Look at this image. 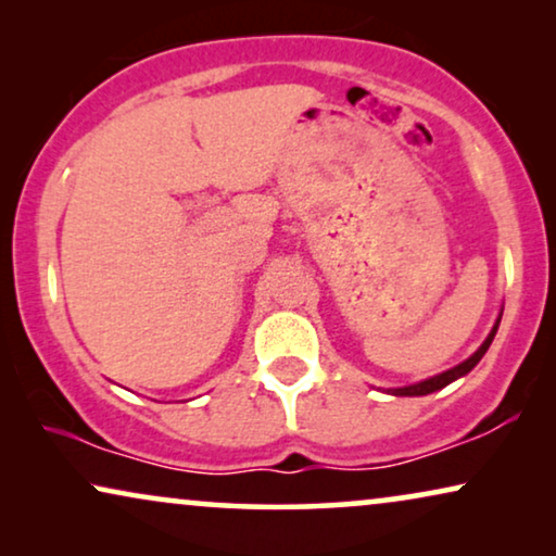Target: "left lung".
Segmentation results:
<instances>
[{
    "mask_svg": "<svg viewBox=\"0 0 556 556\" xmlns=\"http://www.w3.org/2000/svg\"><path fill=\"white\" fill-rule=\"evenodd\" d=\"M501 314H504V308L498 311V318H496V324H493V329H491V333L489 337H485V341L481 346L476 349L473 354L468 356L466 362H460L458 367H453V369H447V371H440V375H435V377H430V379H422V382H415V384H407V387H392V390H384L387 394H394V397H422V394H430V392H438V390H443V387H447L451 382H455V379H460V377H466L470 369L476 367L478 362L483 359V354L489 352V346H491V341H493V337H496V331H498V324H501Z\"/></svg>",
    "mask_w": 556,
    "mask_h": 556,
    "instance_id": "obj_1",
    "label": "left lung"
}]
</instances>
